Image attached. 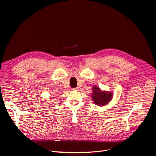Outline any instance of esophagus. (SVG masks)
Listing matches in <instances>:
<instances>
[{
	"label": "esophagus",
	"instance_id": "1",
	"mask_svg": "<svg viewBox=\"0 0 156 156\" xmlns=\"http://www.w3.org/2000/svg\"><path fill=\"white\" fill-rule=\"evenodd\" d=\"M72 90L77 91V90H78V88H72Z\"/></svg>",
	"mask_w": 156,
	"mask_h": 156
}]
</instances>
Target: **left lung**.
<instances>
[{
	"mask_svg": "<svg viewBox=\"0 0 156 156\" xmlns=\"http://www.w3.org/2000/svg\"><path fill=\"white\" fill-rule=\"evenodd\" d=\"M92 94L91 97L94 104L98 105H105L110 102L112 97L113 94L109 91H102L99 87L96 85L92 87Z\"/></svg>",
	"mask_w": 156,
	"mask_h": 156,
	"instance_id": "left-lung-1",
	"label": "left lung"
}]
</instances>
